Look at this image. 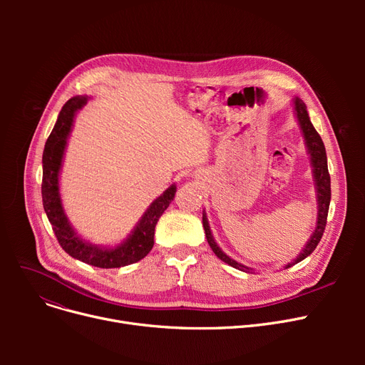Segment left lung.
<instances>
[{"instance_id": "8db88e82", "label": "left lung", "mask_w": 365, "mask_h": 365, "mask_svg": "<svg viewBox=\"0 0 365 365\" xmlns=\"http://www.w3.org/2000/svg\"><path fill=\"white\" fill-rule=\"evenodd\" d=\"M293 112L294 117L297 120V124L302 130V136L304 139V146H306V152L309 153V160H311V167H312V176H314V185H315V192H317V225L314 229V234L309 237L308 242L304 244V247L302 248V252L297 255V257L287 263L284 267H290L299 262H302L303 259L308 257L319 242L324 229H325V223H327V215H329V207H330V200H331V186H330V175H329V167H327V153H325V146L322 143V139L319 134L317 133L315 127L312 125L308 110H306V105L303 103V101L297 96H294L293 99ZM202 226L205 231V237L207 241L212 247L213 253L225 263L231 264L232 267L242 272H253V267H248L242 263H238L237 260L229 257L222 248L217 245V242L215 241V237L212 234V229H210V223L207 219L205 212H202Z\"/></svg>"}]
</instances>
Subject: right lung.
<instances>
[{"mask_svg":"<svg viewBox=\"0 0 365 365\" xmlns=\"http://www.w3.org/2000/svg\"><path fill=\"white\" fill-rule=\"evenodd\" d=\"M87 102V96H75L69 99L59 112V117L46 142L43 152V205L57 241L69 256L87 264L109 269V267L136 263L152 250L157 222L175 198L178 187L173 183L158 198L153 200L128 237L118 245L103 247L91 244L76 234L62 204L59 176L75 117Z\"/></svg>","mask_w":365,"mask_h":365,"instance_id":"1","label":"right lung"}]
</instances>
